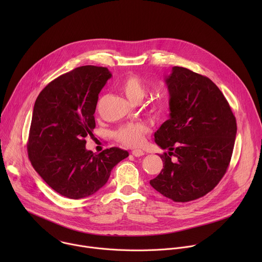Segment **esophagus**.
<instances>
[{
  "label": "esophagus",
  "mask_w": 262,
  "mask_h": 262,
  "mask_svg": "<svg viewBox=\"0 0 262 262\" xmlns=\"http://www.w3.org/2000/svg\"><path fill=\"white\" fill-rule=\"evenodd\" d=\"M132 155L136 158H139V157H142L144 156V152L142 150H140V149H135V150L132 151Z\"/></svg>",
  "instance_id": "34e87169"
}]
</instances>
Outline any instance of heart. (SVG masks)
I'll use <instances>...</instances> for the list:
<instances>
[{
  "label": "heart",
  "mask_w": 262,
  "mask_h": 262,
  "mask_svg": "<svg viewBox=\"0 0 262 262\" xmlns=\"http://www.w3.org/2000/svg\"><path fill=\"white\" fill-rule=\"evenodd\" d=\"M120 90L125 96L133 102L141 101L146 94V86L141 78L135 74L125 77L119 84ZM152 111L161 112L163 105L161 102H155L152 104ZM148 126L143 122H136L120 127L115 136L117 140L125 146L136 147L140 146L144 142V137L148 133Z\"/></svg>",
  "instance_id": "heart-1"
}]
</instances>
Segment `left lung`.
<instances>
[{"instance_id": "obj_1", "label": "left lung", "mask_w": 262, "mask_h": 262, "mask_svg": "<svg viewBox=\"0 0 262 262\" xmlns=\"http://www.w3.org/2000/svg\"><path fill=\"white\" fill-rule=\"evenodd\" d=\"M165 82L170 119L156 132L155 141L170 151L160 156L164 169L150 184L175 202H189L209 193L225 175L236 120L227 99L208 78L174 66Z\"/></svg>"}]
</instances>
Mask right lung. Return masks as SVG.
<instances>
[{"instance_id": "add662e5", "label": "right lung", "mask_w": 262, "mask_h": 262, "mask_svg": "<svg viewBox=\"0 0 262 262\" xmlns=\"http://www.w3.org/2000/svg\"><path fill=\"white\" fill-rule=\"evenodd\" d=\"M111 77L106 67L81 66L52 81L35 101L28 156L35 171L64 197L93 195L128 157L118 147L98 155L85 147L95 127L98 94Z\"/></svg>"}]
</instances>
